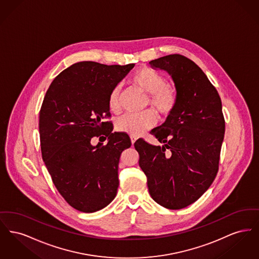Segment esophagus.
Instances as JSON below:
<instances>
[{
	"label": "esophagus",
	"instance_id": "esophagus-1",
	"mask_svg": "<svg viewBox=\"0 0 259 259\" xmlns=\"http://www.w3.org/2000/svg\"><path fill=\"white\" fill-rule=\"evenodd\" d=\"M130 138H131V142H132V145H134V143H135L136 141H137V139H138V138H137L136 136H131Z\"/></svg>",
	"mask_w": 259,
	"mask_h": 259
}]
</instances>
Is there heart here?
I'll return each mask as SVG.
<instances>
[{"label":"heart","mask_w":259,"mask_h":259,"mask_svg":"<svg viewBox=\"0 0 259 259\" xmlns=\"http://www.w3.org/2000/svg\"><path fill=\"white\" fill-rule=\"evenodd\" d=\"M133 87L148 94L147 105H150L163 116L171 114L178 106L179 92L176 87L168 83L166 77L157 71L144 68L136 72L130 78ZM108 105L111 112L120 111V89L112 88L109 95ZM157 122L155 112L151 110L141 114H126L116 121V129L119 132L131 136L143 135Z\"/></svg>","instance_id":"obj_1"}]
</instances>
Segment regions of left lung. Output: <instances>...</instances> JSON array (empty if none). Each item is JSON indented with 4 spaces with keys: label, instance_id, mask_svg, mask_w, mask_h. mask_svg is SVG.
<instances>
[{
    "label": "left lung",
    "instance_id": "obj_1",
    "mask_svg": "<svg viewBox=\"0 0 259 259\" xmlns=\"http://www.w3.org/2000/svg\"><path fill=\"white\" fill-rule=\"evenodd\" d=\"M149 64L172 75L179 103L166 121L150 131L163 147L144 139L134 147L150 196L164 208L183 209L208 190L219 171L225 132L222 100L205 73L184 55L170 54Z\"/></svg>",
    "mask_w": 259,
    "mask_h": 259
}]
</instances>
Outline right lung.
Returning a JSON list of instances; mask_svg holds the SVG:
<instances>
[{
    "label": "right lung",
    "instance_id": "obj_1",
    "mask_svg": "<svg viewBox=\"0 0 259 259\" xmlns=\"http://www.w3.org/2000/svg\"><path fill=\"white\" fill-rule=\"evenodd\" d=\"M134 66L75 63L53 79L42 101V159L62 197L79 211H97L116 195L119 158L131 140L126 133H112L108 100ZM93 136L102 141L108 137V144L103 146L100 141L94 147Z\"/></svg>",
    "mask_w": 259,
    "mask_h": 259
}]
</instances>
